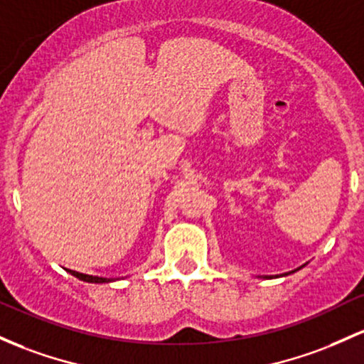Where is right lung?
I'll use <instances>...</instances> for the list:
<instances>
[{
    "label": "right lung",
    "mask_w": 364,
    "mask_h": 364,
    "mask_svg": "<svg viewBox=\"0 0 364 364\" xmlns=\"http://www.w3.org/2000/svg\"><path fill=\"white\" fill-rule=\"evenodd\" d=\"M72 277L82 279V282H87V283H107L110 282V279L107 278H100V277H91V274H82V273H77V271H72V269H67Z\"/></svg>",
    "instance_id": "obj_1"
}]
</instances>
